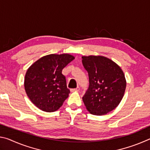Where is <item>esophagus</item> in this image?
Masks as SVG:
<instances>
[{
	"label": "esophagus",
	"instance_id": "obj_1",
	"mask_svg": "<svg viewBox=\"0 0 150 150\" xmlns=\"http://www.w3.org/2000/svg\"><path fill=\"white\" fill-rule=\"evenodd\" d=\"M79 89H80V88L77 87V88H71V89L70 91H71V92H74V91H79Z\"/></svg>",
	"mask_w": 150,
	"mask_h": 150
}]
</instances>
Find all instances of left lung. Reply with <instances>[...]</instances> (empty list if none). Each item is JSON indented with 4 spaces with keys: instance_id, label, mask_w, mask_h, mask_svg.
Returning <instances> with one entry per match:
<instances>
[{
    "instance_id": "8db88e82",
    "label": "left lung",
    "mask_w": 150,
    "mask_h": 150,
    "mask_svg": "<svg viewBox=\"0 0 150 150\" xmlns=\"http://www.w3.org/2000/svg\"><path fill=\"white\" fill-rule=\"evenodd\" d=\"M82 63L89 80L88 89L83 96L86 108L92 115H106L123 98L126 82L122 70L103 56H83Z\"/></svg>"
}]
</instances>
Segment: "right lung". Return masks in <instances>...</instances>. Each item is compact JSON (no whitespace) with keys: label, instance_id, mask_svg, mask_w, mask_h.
I'll list each match as a JSON object with an SVG mask.
<instances>
[{"label":"right lung","instance_id":"right-lung-1","mask_svg":"<svg viewBox=\"0 0 150 150\" xmlns=\"http://www.w3.org/2000/svg\"><path fill=\"white\" fill-rule=\"evenodd\" d=\"M75 57L69 54H50L36 61L27 70L24 79L26 93L40 110L54 112L68 97L70 91L62 74L63 68Z\"/></svg>","mask_w":150,"mask_h":150}]
</instances>
